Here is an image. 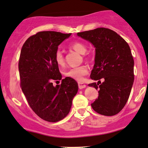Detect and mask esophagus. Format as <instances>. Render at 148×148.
I'll use <instances>...</instances> for the list:
<instances>
[{
  "mask_svg": "<svg viewBox=\"0 0 148 148\" xmlns=\"http://www.w3.org/2000/svg\"><path fill=\"white\" fill-rule=\"evenodd\" d=\"M78 87H79V89H84V88L86 87V84H84V83L79 82V83H78Z\"/></svg>",
  "mask_w": 148,
  "mask_h": 148,
  "instance_id": "esophagus-1",
  "label": "esophagus"
}]
</instances>
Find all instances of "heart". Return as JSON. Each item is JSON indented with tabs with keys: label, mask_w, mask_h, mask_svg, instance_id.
<instances>
[{
	"label": "heart",
	"mask_w": 148,
	"mask_h": 148,
	"mask_svg": "<svg viewBox=\"0 0 148 148\" xmlns=\"http://www.w3.org/2000/svg\"><path fill=\"white\" fill-rule=\"evenodd\" d=\"M71 48L78 52L79 54H84L87 52V47L83 44L82 42H75L71 44ZM54 60H55L56 63L59 66H64L65 61H64V56L61 50H57L55 53L54 55ZM88 73V69L87 66H77V67L71 68L69 69L67 71L65 72V75L66 77H69L70 78H72L75 79V80L81 81L83 80L84 76L86 75Z\"/></svg>",
	"instance_id": "b5f03b06"
}]
</instances>
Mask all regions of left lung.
<instances>
[{"mask_svg":"<svg viewBox=\"0 0 148 148\" xmlns=\"http://www.w3.org/2000/svg\"><path fill=\"white\" fill-rule=\"evenodd\" d=\"M77 35L95 47L90 77L98 82L88 85L99 89V96L91 104L92 108L105 116L119 113L129 99L134 80V61L129 45L117 33L106 28ZM101 79H104L103 82H100Z\"/></svg>","mask_w":148,"mask_h":148,"instance_id":"8db88e82","label":"left lung"}]
</instances>
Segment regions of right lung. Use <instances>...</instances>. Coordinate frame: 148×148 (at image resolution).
Masks as SVG:
<instances>
[{
  "label": "right lung",
  "instance_id": "1",
  "mask_svg": "<svg viewBox=\"0 0 148 148\" xmlns=\"http://www.w3.org/2000/svg\"><path fill=\"white\" fill-rule=\"evenodd\" d=\"M71 34L41 31L28 38L21 48L19 61L21 87L28 103L38 117L56 122L67 116L78 91L75 80L67 77L61 85L53 81L62 78L54 60L58 47Z\"/></svg>",
  "mask_w": 148,
  "mask_h": 148
}]
</instances>
